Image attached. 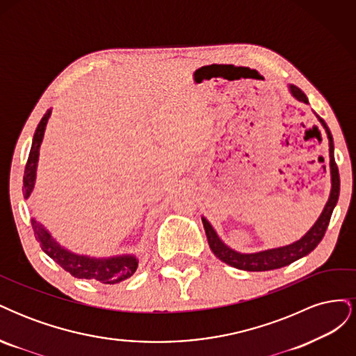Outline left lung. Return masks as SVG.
<instances>
[{"label": "left lung", "instance_id": "left-lung-1", "mask_svg": "<svg viewBox=\"0 0 356 356\" xmlns=\"http://www.w3.org/2000/svg\"><path fill=\"white\" fill-rule=\"evenodd\" d=\"M291 93H293L296 98L301 102L309 104L306 95L298 89L297 86H289ZM319 122L322 126L325 127L327 135H328V141H330V168H331V193H330V199L325 204L324 211H322L321 217L315 222L314 227H312L303 238L300 241L282 246V248H275V250H267L263 252H257V254H241L236 252L227 245H224L220 238L212 229V225L202 218L203 221V227L204 233H207L208 243L215 257H218L221 261L225 264H229L232 267L241 268V270L246 272H266V270H273V268H281L285 267L291 263L297 261L298 258L305 257L310 254L315 248L319 245V242L324 238V234L327 232V227L331 220V213L334 211V207L337 204L339 200V193H340V177H339V168L336 160H334V144H332V136L327 123L322 120V118L318 115Z\"/></svg>", "mask_w": 356, "mask_h": 356}]
</instances>
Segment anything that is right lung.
I'll return each instance as SVG.
<instances>
[{
    "instance_id": "add662e5",
    "label": "right lung",
    "mask_w": 356,
    "mask_h": 356,
    "mask_svg": "<svg viewBox=\"0 0 356 356\" xmlns=\"http://www.w3.org/2000/svg\"><path fill=\"white\" fill-rule=\"evenodd\" d=\"M49 117L50 111H47L44 117L41 118L34 139H32V147L24 175V196L26 199L31 195L32 187H34L35 169L38 161V148L41 145L42 136H44V129ZM32 230H34L35 239L38 241L41 250L44 251L51 260H55L63 270H67L74 277L90 279V281H96L105 285H115L126 281L127 277H131L138 267L136 258L131 255L113 258H90L84 255H75L67 250H63V248L51 238L49 232L35 220H32Z\"/></svg>"
}]
</instances>
